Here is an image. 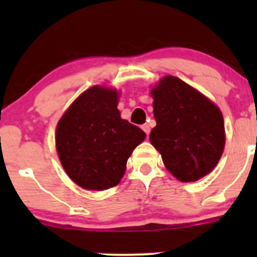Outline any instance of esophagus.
Returning <instances> with one entry per match:
<instances>
[{
    "label": "esophagus",
    "mask_w": 257,
    "mask_h": 257,
    "mask_svg": "<svg viewBox=\"0 0 257 257\" xmlns=\"http://www.w3.org/2000/svg\"><path fill=\"white\" fill-rule=\"evenodd\" d=\"M142 129H143V131L145 132V134H147V136H149V133H150V125H149V124H144V125H142Z\"/></svg>",
    "instance_id": "obj_1"
}]
</instances>
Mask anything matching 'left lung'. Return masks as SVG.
<instances>
[{
	"instance_id": "1",
	"label": "left lung",
	"mask_w": 257,
	"mask_h": 257,
	"mask_svg": "<svg viewBox=\"0 0 257 257\" xmlns=\"http://www.w3.org/2000/svg\"><path fill=\"white\" fill-rule=\"evenodd\" d=\"M152 95L157 126L150 132V142L167 169L186 183L205 177L224 152L220 109L178 77L163 78Z\"/></svg>"
}]
</instances>
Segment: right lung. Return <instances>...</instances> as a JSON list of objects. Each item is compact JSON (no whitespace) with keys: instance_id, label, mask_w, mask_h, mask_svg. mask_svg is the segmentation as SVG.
Returning a JSON list of instances; mask_svg holds the SVG:
<instances>
[{"instance_id":"1","label":"right lung","mask_w":257,"mask_h":257,"mask_svg":"<svg viewBox=\"0 0 257 257\" xmlns=\"http://www.w3.org/2000/svg\"><path fill=\"white\" fill-rule=\"evenodd\" d=\"M118 93L89 88L68 108L56 132L59 160L68 177L88 190L118 185L132 152L145 133L120 118Z\"/></svg>"}]
</instances>
